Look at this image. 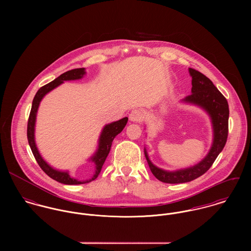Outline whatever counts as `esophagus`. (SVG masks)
Segmentation results:
<instances>
[{
    "instance_id": "1",
    "label": "esophagus",
    "mask_w": 251,
    "mask_h": 251,
    "mask_svg": "<svg viewBox=\"0 0 251 251\" xmlns=\"http://www.w3.org/2000/svg\"><path fill=\"white\" fill-rule=\"evenodd\" d=\"M144 113L141 109H134L129 114V120L131 122H141L143 120Z\"/></svg>"
}]
</instances>
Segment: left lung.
Here are the masks:
<instances>
[{
	"instance_id": "left-lung-1",
	"label": "left lung",
	"mask_w": 251,
	"mask_h": 251,
	"mask_svg": "<svg viewBox=\"0 0 251 251\" xmlns=\"http://www.w3.org/2000/svg\"><path fill=\"white\" fill-rule=\"evenodd\" d=\"M188 72L192 77V94L187 96L181 101L200 106L209 114L213 124L214 141L210 151L199 163L192 167L173 172L165 171L153 165L145 149V156L151 173L156 179L166 183L187 182L205 174L211 168L217 155L223 150L228 136L229 106L227 100L217 90L213 82L203 73L193 69H188Z\"/></svg>"
}]
</instances>
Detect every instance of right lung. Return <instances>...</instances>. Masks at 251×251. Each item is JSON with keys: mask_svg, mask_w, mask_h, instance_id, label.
<instances>
[{"mask_svg": "<svg viewBox=\"0 0 251 251\" xmlns=\"http://www.w3.org/2000/svg\"><path fill=\"white\" fill-rule=\"evenodd\" d=\"M85 74H86L85 69L72 70V71H69V72L61 74L59 77H57L52 82H50V83L44 85L43 87H41L36 92V96L34 98L32 109H31L30 116H29V121H28V127H27L28 142H29V145L31 147L33 154L36 158V162L38 163L39 167L45 172V174H47L51 179H55V180H57L61 183H64V184H81V183L90 182V181L97 179L98 176L100 175V173L101 171V168L103 166V163H104V161L107 157L114 138L119 133L122 132V130L124 129V127L126 126V125L128 121V118L126 117V118H123V119H121L117 122H113L111 124H108L103 127V129L101 131V134L100 136L98 151H96V153L90 159L96 165L95 174L92 177V179L83 180V181L74 179V178L70 176L68 171H59V170H56V169L52 168L41 157V155H40V153H39V151L36 148V141H35V125H36V112H37V109H38L41 100L50 91H52L53 89L57 88L59 85L64 83V81L81 79Z\"/></svg>", "mask_w": 251, "mask_h": 251, "instance_id": "right-lung-1", "label": "right lung"}]
</instances>
